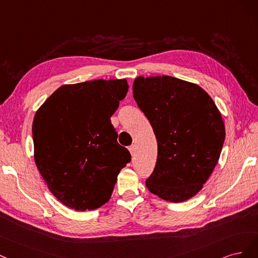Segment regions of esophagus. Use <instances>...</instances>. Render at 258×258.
Returning <instances> with one entry per match:
<instances>
[{
	"label": "esophagus",
	"mask_w": 258,
	"mask_h": 258,
	"mask_svg": "<svg viewBox=\"0 0 258 258\" xmlns=\"http://www.w3.org/2000/svg\"><path fill=\"white\" fill-rule=\"evenodd\" d=\"M128 150H130V152H131V155L134 157V155H135V153H136V147H135V145H133V146H131L130 148H128Z\"/></svg>",
	"instance_id": "1"
}]
</instances>
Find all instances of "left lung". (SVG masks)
<instances>
[{
  "instance_id": "left-lung-1",
  "label": "left lung",
  "mask_w": 258,
  "mask_h": 258,
  "mask_svg": "<svg viewBox=\"0 0 258 258\" xmlns=\"http://www.w3.org/2000/svg\"><path fill=\"white\" fill-rule=\"evenodd\" d=\"M133 96L157 139V161L146 186L164 201H188L219 162L225 139L220 110L203 88L171 76L137 77Z\"/></svg>"
}]
</instances>
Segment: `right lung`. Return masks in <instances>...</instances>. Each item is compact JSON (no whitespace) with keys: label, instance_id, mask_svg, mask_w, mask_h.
I'll return each mask as SVG.
<instances>
[{"label":"right lung","instance_id":"obj_1","mask_svg":"<svg viewBox=\"0 0 258 258\" xmlns=\"http://www.w3.org/2000/svg\"><path fill=\"white\" fill-rule=\"evenodd\" d=\"M127 90L126 79L63 85L34 115L37 169L53 196L71 209L94 210L106 204L131 161L110 121Z\"/></svg>","mask_w":258,"mask_h":258}]
</instances>
